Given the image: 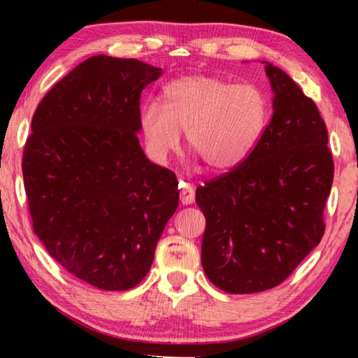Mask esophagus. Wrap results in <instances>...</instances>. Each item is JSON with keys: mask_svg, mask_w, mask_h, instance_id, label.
<instances>
[{"mask_svg": "<svg viewBox=\"0 0 358 358\" xmlns=\"http://www.w3.org/2000/svg\"><path fill=\"white\" fill-rule=\"evenodd\" d=\"M179 190H180V202H182V205H192L195 202V190L192 185L180 182Z\"/></svg>", "mask_w": 358, "mask_h": 358, "instance_id": "34e87169", "label": "esophagus"}]
</instances>
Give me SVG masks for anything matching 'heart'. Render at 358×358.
Segmentation results:
<instances>
[{
  "label": "heart",
  "mask_w": 358,
  "mask_h": 358,
  "mask_svg": "<svg viewBox=\"0 0 358 358\" xmlns=\"http://www.w3.org/2000/svg\"><path fill=\"white\" fill-rule=\"evenodd\" d=\"M164 104L148 101L140 109V129L148 155L168 163L187 130V145L215 173L241 166L252 155L267 125V99L252 85H233L210 75L182 76L164 86Z\"/></svg>",
  "instance_id": "obj_1"
}]
</instances>
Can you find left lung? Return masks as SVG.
Returning a JSON list of instances; mask_svg holds the SVG:
<instances>
[{
  "label": "left lung",
  "mask_w": 358,
  "mask_h": 358,
  "mask_svg": "<svg viewBox=\"0 0 358 358\" xmlns=\"http://www.w3.org/2000/svg\"><path fill=\"white\" fill-rule=\"evenodd\" d=\"M272 119L241 166L195 190L207 220L202 267L227 293L282 283L320 244L334 163L326 124L310 97L271 62Z\"/></svg>",
  "instance_id": "left-lung-1"
}]
</instances>
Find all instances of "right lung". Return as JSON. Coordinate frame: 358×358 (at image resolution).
Returning a JSON list of instances; mask_svg holds the SVG:
<instances>
[{"mask_svg": "<svg viewBox=\"0 0 358 358\" xmlns=\"http://www.w3.org/2000/svg\"><path fill=\"white\" fill-rule=\"evenodd\" d=\"M161 68L96 55L43 96L22 159L32 227L68 272L107 292L143 280L179 203L141 150L140 96Z\"/></svg>", "mask_w": 358, "mask_h": 358, "instance_id": "1", "label": "right lung"}]
</instances>
